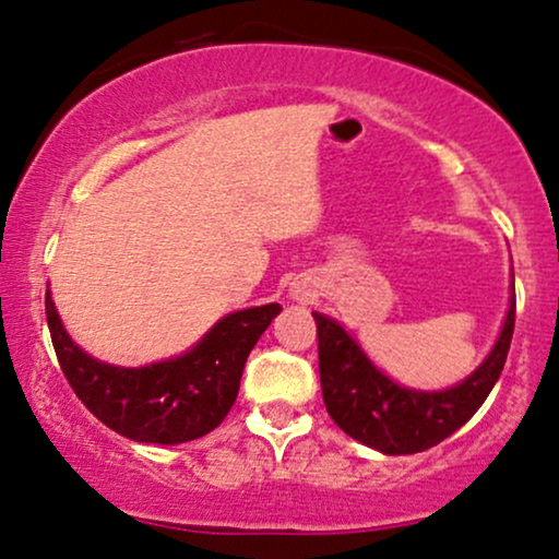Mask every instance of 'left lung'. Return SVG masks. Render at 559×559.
<instances>
[{
    "label": "left lung",
    "instance_id": "1",
    "mask_svg": "<svg viewBox=\"0 0 559 559\" xmlns=\"http://www.w3.org/2000/svg\"><path fill=\"white\" fill-rule=\"evenodd\" d=\"M318 322L320 382L328 414L348 437L385 455H408L437 445L466 425L487 401L506 367L515 328V286L500 335L487 359L442 390L399 385L374 365L338 320L312 312Z\"/></svg>",
    "mask_w": 559,
    "mask_h": 559
}]
</instances>
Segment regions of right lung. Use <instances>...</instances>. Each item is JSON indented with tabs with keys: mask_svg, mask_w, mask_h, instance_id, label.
<instances>
[{
	"mask_svg": "<svg viewBox=\"0 0 559 559\" xmlns=\"http://www.w3.org/2000/svg\"><path fill=\"white\" fill-rule=\"evenodd\" d=\"M281 305L226 314L190 352L145 367L93 359L62 325L46 288V322L67 382L106 427L134 442L179 445L213 432L231 412L245 361Z\"/></svg>",
	"mask_w": 559,
	"mask_h": 559,
	"instance_id": "right-lung-1",
	"label": "right lung"
}]
</instances>
